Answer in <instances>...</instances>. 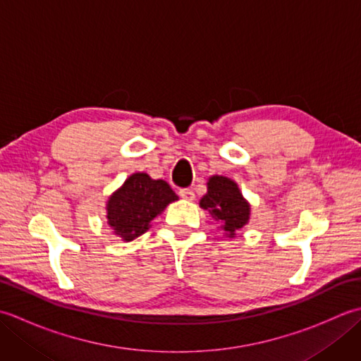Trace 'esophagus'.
Here are the masks:
<instances>
[{
    "instance_id": "obj_1",
    "label": "esophagus",
    "mask_w": 361,
    "mask_h": 361,
    "mask_svg": "<svg viewBox=\"0 0 361 361\" xmlns=\"http://www.w3.org/2000/svg\"><path fill=\"white\" fill-rule=\"evenodd\" d=\"M180 197L185 198V200H194L195 192L192 189H180Z\"/></svg>"
}]
</instances>
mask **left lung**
Masks as SVG:
<instances>
[{
  "label": "left lung",
  "instance_id": "obj_1",
  "mask_svg": "<svg viewBox=\"0 0 361 361\" xmlns=\"http://www.w3.org/2000/svg\"><path fill=\"white\" fill-rule=\"evenodd\" d=\"M200 206L208 209L212 219L224 226L229 237L247 225L250 219V204L245 202L235 183L225 176L216 175L209 178L208 194L200 200Z\"/></svg>",
  "mask_w": 361,
  "mask_h": 361
}]
</instances>
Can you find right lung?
<instances>
[{"instance_id": "right-lung-1", "label": "right lung", "mask_w": 361, "mask_h": 361, "mask_svg": "<svg viewBox=\"0 0 361 361\" xmlns=\"http://www.w3.org/2000/svg\"><path fill=\"white\" fill-rule=\"evenodd\" d=\"M172 188L147 173H133L106 204V219L116 235L133 240L147 231L150 221L176 200Z\"/></svg>"}]
</instances>
